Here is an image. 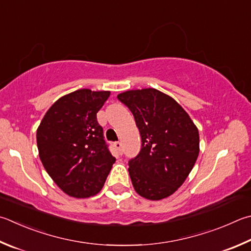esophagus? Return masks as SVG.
I'll return each mask as SVG.
<instances>
[{
    "label": "esophagus",
    "mask_w": 251,
    "mask_h": 251,
    "mask_svg": "<svg viewBox=\"0 0 251 251\" xmlns=\"http://www.w3.org/2000/svg\"><path fill=\"white\" fill-rule=\"evenodd\" d=\"M114 147H115L118 150V152H120L121 154L123 153V151H122V143H121V141H115V143H114Z\"/></svg>",
    "instance_id": "esophagus-1"
}]
</instances>
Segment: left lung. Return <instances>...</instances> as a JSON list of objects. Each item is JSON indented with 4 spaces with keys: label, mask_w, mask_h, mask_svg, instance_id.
Returning a JSON list of instances; mask_svg holds the SVG:
<instances>
[{
    "label": "left lung",
    "mask_w": 251,
    "mask_h": 251,
    "mask_svg": "<svg viewBox=\"0 0 251 251\" xmlns=\"http://www.w3.org/2000/svg\"><path fill=\"white\" fill-rule=\"evenodd\" d=\"M117 99L133 113L141 137L139 153L128 161L135 191L153 201L168 198L197 161V126L180 104L156 89L126 91Z\"/></svg>",
    "instance_id": "left-lung-1"
}]
</instances>
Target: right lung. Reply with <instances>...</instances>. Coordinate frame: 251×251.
Instances as JSON below:
<instances>
[{"instance_id": "add662e5", "label": "right lung", "mask_w": 251, "mask_h": 251, "mask_svg": "<svg viewBox=\"0 0 251 251\" xmlns=\"http://www.w3.org/2000/svg\"><path fill=\"white\" fill-rule=\"evenodd\" d=\"M108 91L81 89L54 102L37 129L39 158L59 188L89 198L103 188L116 159L97 120Z\"/></svg>"}]
</instances>
